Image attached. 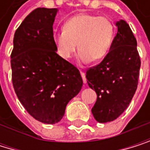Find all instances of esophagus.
I'll use <instances>...</instances> for the list:
<instances>
[{
    "label": "esophagus",
    "instance_id": "esophagus-1",
    "mask_svg": "<svg viewBox=\"0 0 150 150\" xmlns=\"http://www.w3.org/2000/svg\"><path fill=\"white\" fill-rule=\"evenodd\" d=\"M80 74H81V77H82V79H83V82L86 84V74H85V72L82 71H80Z\"/></svg>",
    "mask_w": 150,
    "mask_h": 150
}]
</instances>
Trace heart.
Masks as SVG:
<instances>
[{"label":"heart","instance_id":"obj_1","mask_svg":"<svg viewBox=\"0 0 150 150\" xmlns=\"http://www.w3.org/2000/svg\"><path fill=\"white\" fill-rule=\"evenodd\" d=\"M115 36V25L110 18L88 13L77 14L64 22L63 31L54 35L59 55L70 59L78 47L83 63L103 59L110 51Z\"/></svg>","mask_w":150,"mask_h":150}]
</instances>
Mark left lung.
<instances>
[{"label":"left lung","instance_id":"1","mask_svg":"<svg viewBox=\"0 0 150 150\" xmlns=\"http://www.w3.org/2000/svg\"><path fill=\"white\" fill-rule=\"evenodd\" d=\"M116 25L117 33L109 53L86 73L89 87L97 95L92 113L100 123L113 121L125 110L135 93L140 75L136 39L125 21L120 20Z\"/></svg>","mask_w":150,"mask_h":150}]
</instances>
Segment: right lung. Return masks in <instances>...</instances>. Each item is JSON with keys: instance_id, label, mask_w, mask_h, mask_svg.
<instances>
[{"instance_id": "add662e5", "label": "right lung", "mask_w": 150, "mask_h": 150, "mask_svg": "<svg viewBox=\"0 0 150 150\" xmlns=\"http://www.w3.org/2000/svg\"><path fill=\"white\" fill-rule=\"evenodd\" d=\"M57 8H38L15 33L10 55L12 83L26 111L45 124L59 122L81 90L79 71L57 54L53 24Z\"/></svg>"}]
</instances>
